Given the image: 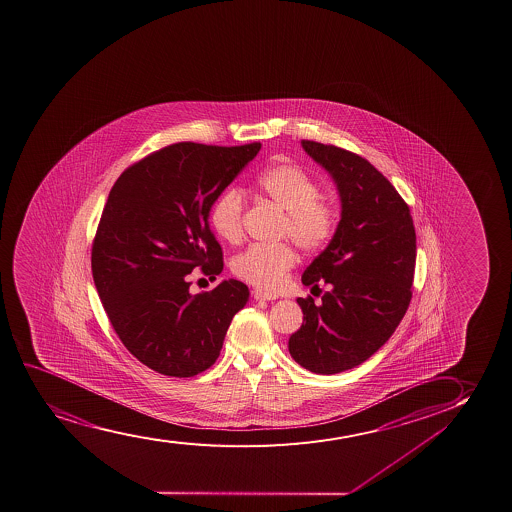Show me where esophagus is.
Listing matches in <instances>:
<instances>
[{
  "mask_svg": "<svg viewBox=\"0 0 512 512\" xmlns=\"http://www.w3.org/2000/svg\"><path fill=\"white\" fill-rule=\"evenodd\" d=\"M253 297L256 301H275L277 296H271L268 292H263V290H253Z\"/></svg>",
  "mask_w": 512,
  "mask_h": 512,
  "instance_id": "esophagus-1",
  "label": "esophagus"
}]
</instances>
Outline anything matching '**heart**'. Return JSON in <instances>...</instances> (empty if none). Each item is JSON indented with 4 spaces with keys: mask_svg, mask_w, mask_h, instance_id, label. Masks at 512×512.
Masks as SVG:
<instances>
[{
    "mask_svg": "<svg viewBox=\"0 0 512 512\" xmlns=\"http://www.w3.org/2000/svg\"><path fill=\"white\" fill-rule=\"evenodd\" d=\"M259 191L285 211L284 235L304 251H318L332 241L339 223L335 204L321 198L320 187L308 173L289 163L268 167L256 177ZM244 199L235 189L223 191L211 206L210 223L223 241L242 239ZM296 265V253L289 244H254L235 256L232 271L237 278L258 289L273 290L285 273Z\"/></svg>",
    "mask_w": 512,
    "mask_h": 512,
    "instance_id": "b5f03b06",
    "label": "heart"
}]
</instances>
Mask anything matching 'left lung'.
<instances>
[{"instance_id": "8db88e82", "label": "left lung", "mask_w": 512, "mask_h": 512, "mask_svg": "<svg viewBox=\"0 0 512 512\" xmlns=\"http://www.w3.org/2000/svg\"><path fill=\"white\" fill-rule=\"evenodd\" d=\"M302 148L335 180L342 218L302 273V284L330 290L320 304L297 299L304 321L289 352L302 368L335 375L371 358L399 327L413 297L416 232L406 201L370 161L332 144Z\"/></svg>"}]
</instances>
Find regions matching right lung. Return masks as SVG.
<instances>
[{
	"mask_svg": "<svg viewBox=\"0 0 512 512\" xmlns=\"http://www.w3.org/2000/svg\"><path fill=\"white\" fill-rule=\"evenodd\" d=\"M259 149L177 142L130 165L111 187L91 251L94 285L118 339L161 375L208 370L246 306L249 289L239 280L192 296L187 275L222 273L208 215Z\"/></svg>",
	"mask_w": 512,
	"mask_h": 512,
	"instance_id": "add662e5",
	"label": "right lung"
}]
</instances>
